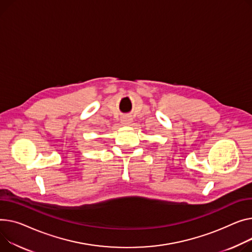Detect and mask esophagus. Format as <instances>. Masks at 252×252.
I'll return each mask as SVG.
<instances>
[{
    "label": "esophagus",
    "instance_id": "1",
    "mask_svg": "<svg viewBox=\"0 0 252 252\" xmlns=\"http://www.w3.org/2000/svg\"><path fill=\"white\" fill-rule=\"evenodd\" d=\"M121 122H122V124H123V125L127 126V125H129V124L131 123V119H130L129 116H123Z\"/></svg>",
    "mask_w": 252,
    "mask_h": 252
}]
</instances>
